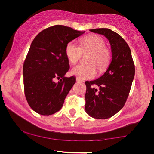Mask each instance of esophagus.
<instances>
[{
    "mask_svg": "<svg viewBox=\"0 0 154 154\" xmlns=\"http://www.w3.org/2000/svg\"><path fill=\"white\" fill-rule=\"evenodd\" d=\"M77 82H82V80H80V79H79V78H77Z\"/></svg>",
    "mask_w": 154,
    "mask_h": 154,
    "instance_id": "obj_1",
    "label": "esophagus"
}]
</instances>
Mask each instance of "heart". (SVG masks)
I'll return each mask as SVG.
<instances>
[{"mask_svg": "<svg viewBox=\"0 0 154 154\" xmlns=\"http://www.w3.org/2000/svg\"><path fill=\"white\" fill-rule=\"evenodd\" d=\"M82 54H89L87 57L88 65H79L73 68L72 74L80 80L92 79L96 76L95 66L99 70H103L110 63L111 52L106 46V41L99 35H87L82 38L80 46L74 41H70L66 46V55L72 64L78 63Z\"/></svg>", "mask_w": 154, "mask_h": 154, "instance_id": "b5f03b06", "label": "heart"}]
</instances>
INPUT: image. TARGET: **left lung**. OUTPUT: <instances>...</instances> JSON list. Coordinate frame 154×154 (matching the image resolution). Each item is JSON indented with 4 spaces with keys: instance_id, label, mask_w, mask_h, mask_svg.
<instances>
[{
    "instance_id": "obj_1",
    "label": "left lung",
    "mask_w": 154,
    "mask_h": 154,
    "mask_svg": "<svg viewBox=\"0 0 154 154\" xmlns=\"http://www.w3.org/2000/svg\"><path fill=\"white\" fill-rule=\"evenodd\" d=\"M90 31L104 35L109 40L112 60L103 75L85 82V109L91 117L108 119L119 112L125 104L135 74V66L130 48L120 35L106 28Z\"/></svg>"
}]
</instances>
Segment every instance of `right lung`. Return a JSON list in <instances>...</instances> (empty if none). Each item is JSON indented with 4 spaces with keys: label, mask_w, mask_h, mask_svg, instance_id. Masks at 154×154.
I'll return each mask as SVG.
<instances>
[{
    "label": "right lung",
    "mask_w": 154,
    "mask_h": 154,
    "mask_svg": "<svg viewBox=\"0 0 154 154\" xmlns=\"http://www.w3.org/2000/svg\"><path fill=\"white\" fill-rule=\"evenodd\" d=\"M84 32L55 25L40 32L32 41L23 66V85L28 104L38 114L51 115L62 108L76 82L74 76L65 77L70 68L66 46Z\"/></svg>",
    "instance_id": "1"
}]
</instances>
